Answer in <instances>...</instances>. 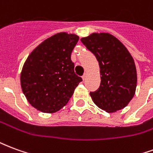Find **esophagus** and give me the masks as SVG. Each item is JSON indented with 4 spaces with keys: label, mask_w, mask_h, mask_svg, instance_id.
Returning a JSON list of instances; mask_svg holds the SVG:
<instances>
[{
    "label": "esophagus",
    "mask_w": 153,
    "mask_h": 153,
    "mask_svg": "<svg viewBox=\"0 0 153 153\" xmlns=\"http://www.w3.org/2000/svg\"><path fill=\"white\" fill-rule=\"evenodd\" d=\"M82 79H83V80L85 79H86V74H83V76H82Z\"/></svg>",
    "instance_id": "34e87169"
}]
</instances>
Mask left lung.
<instances>
[{
	"instance_id": "left-lung-1",
	"label": "left lung",
	"mask_w": 153,
	"mask_h": 153,
	"mask_svg": "<svg viewBox=\"0 0 153 153\" xmlns=\"http://www.w3.org/2000/svg\"><path fill=\"white\" fill-rule=\"evenodd\" d=\"M82 43L98 60L99 88L90 92L97 106L107 112L123 109L134 96L137 73L127 48L109 33H93L81 38Z\"/></svg>"
}]
</instances>
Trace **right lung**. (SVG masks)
<instances>
[{"instance_id":"obj_1","label":"right lung","mask_w":153,"mask_h":153,"mask_svg":"<svg viewBox=\"0 0 153 153\" xmlns=\"http://www.w3.org/2000/svg\"><path fill=\"white\" fill-rule=\"evenodd\" d=\"M78 41L75 34L57 33L42 42L27 58L20 77L22 90L38 111L56 112L66 105L82 81L74 73L71 60Z\"/></svg>"}]
</instances>
